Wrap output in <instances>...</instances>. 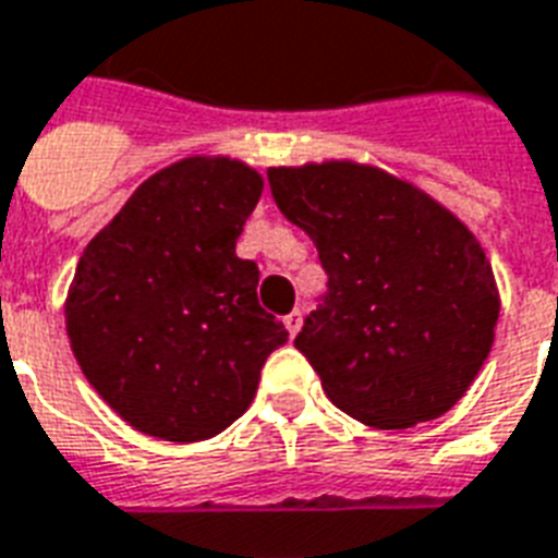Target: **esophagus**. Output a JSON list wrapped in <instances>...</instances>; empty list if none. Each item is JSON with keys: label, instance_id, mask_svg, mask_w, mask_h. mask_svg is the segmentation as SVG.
Masks as SVG:
<instances>
[{"label": "esophagus", "instance_id": "obj_1", "mask_svg": "<svg viewBox=\"0 0 558 558\" xmlns=\"http://www.w3.org/2000/svg\"><path fill=\"white\" fill-rule=\"evenodd\" d=\"M301 322H304V313H301L299 307L283 316V325H287V331H290V337H295V333L301 331Z\"/></svg>", "mask_w": 558, "mask_h": 558}]
</instances>
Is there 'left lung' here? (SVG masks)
Instances as JSON below:
<instances>
[{"instance_id":"8db88e82","label":"left lung","mask_w":558,"mask_h":558,"mask_svg":"<svg viewBox=\"0 0 558 558\" xmlns=\"http://www.w3.org/2000/svg\"><path fill=\"white\" fill-rule=\"evenodd\" d=\"M280 213L328 271L295 337L333 405L411 428L468 393L494 345L499 290L485 247L447 206L352 159L268 168Z\"/></svg>"}]
</instances>
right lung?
<instances>
[{
    "mask_svg": "<svg viewBox=\"0 0 558 558\" xmlns=\"http://www.w3.org/2000/svg\"><path fill=\"white\" fill-rule=\"evenodd\" d=\"M263 177L230 156H185L147 177L82 251L64 301L70 349L102 402L150 437L197 444L254 402L287 328L236 257Z\"/></svg>",
    "mask_w": 558,
    "mask_h": 558,
    "instance_id": "obj_1",
    "label": "right lung"
}]
</instances>
